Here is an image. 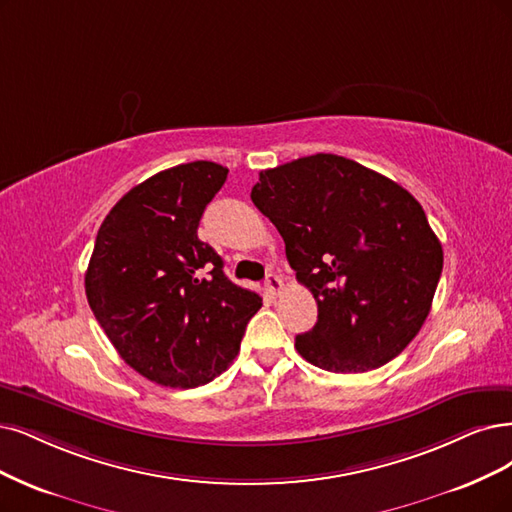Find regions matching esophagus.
Segmentation results:
<instances>
[{"instance_id": "esophagus-1", "label": "esophagus", "mask_w": 512, "mask_h": 512, "mask_svg": "<svg viewBox=\"0 0 512 512\" xmlns=\"http://www.w3.org/2000/svg\"><path fill=\"white\" fill-rule=\"evenodd\" d=\"M266 287H268V291L272 293V295H278L280 291H282V280L276 276V274H268V278H266Z\"/></svg>"}]
</instances>
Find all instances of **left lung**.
<instances>
[{"instance_id": "1", "label": "left lung", "mask_w": 512, "mask_h": 512, "mask_svg": "<svg viewBox=\"0 0 512 512\" xmlns=\"http://www.w3.org/2000/svg\"><path fill=\"white\" fill-rule=\"evenodd\" d=\"M253 204L285 240L318 304L297 352L333 373H365L399 356L430 312L443 249L407 189L335 154L261 170Z\"/></svg>"}]
</instances>
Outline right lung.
<instances>
[{
    "label": "right lung",
    "instance_id": "obj_1",
    "mask_svg": "<svg viewBox=\"0 0 512 512\" xmlns=\"http://www.w3.org/2000/svg\"><path fill=\"white\" fill-rule=\"evenodd\" d=\"M225 179L227 168L206 160L162 170L120 198L94 240L84 280L90 310L126 365L160 386L215 380L261 308L198 238Z\"/></svg>",
    "mask_w": 512,
    "mask_h": 512
}]
</instances>
